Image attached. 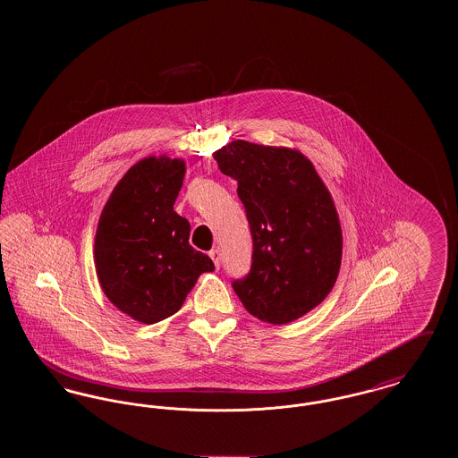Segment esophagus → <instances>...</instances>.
<instances>
[{
	"label": "esophagus",
	"mask_w": 458,
	"mask_h": 458,
	"mask_svg": "<svg viewBox=\"0 0 458 458\" xmlns=\"http://www.w3.org/2000/svg\"><path fill=\"white\" fill-rule=\"evenodd\" d=\"M209 258L213 259V262H215V266H216V269H218L219 264H221V258H219L218 249H213V250L209 252Z\"/></svg>",
	"instance_id": "1"
}]
</instances>
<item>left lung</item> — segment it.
Listing matches in <instances>:
<instances>
[{
    "instance_id": "left-lung-1",
    "label": "left lung",
    "mask_w": 458,
    "mask_h": 458,
    "mask_svg": "<svg viewBox=\"0 0 458 458\" xmlns=\"http://www.w3.org/2000/svg\"><path fill=\"white\" fill-rule=\"evenodd\" d=\"M213 156L221 174L239 182L254 240L250 273L233 290L254 318L288 325L336 284L344 237L333 197L297 149L239 139Z\"/></svg>"
}]
</instances>
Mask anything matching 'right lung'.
<instances>
[{
	"mask_svg": "<svg viewBox=\"0 0 458 458\" xmlns=\"http://www.w3.org/2000/svg\"><path fill=\"white\" fill-rule=\"evenodd\" d=\"M183 176L182 157H142L116 183L98 221V282L111 304L144 325L174 316L197 278L215 269L189 243L191 223L174 211Z\"/></svg>",
	"mask_w": 458,
	"mask_h": 458,
	"instance_id": "1",
	"label": "right lung"
}]
</instances>
